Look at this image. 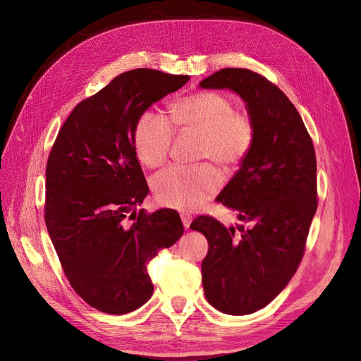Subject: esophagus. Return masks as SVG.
<instances>
[{"label":"esophagus","instance_id":"34e87169","mask_svg":"<svg viewBox=\"0 0 361 361\" xmlns=\"http://www.w3.org/2000/svg\"><path fill=\"white\" fill-rule=\"evenodd\" d=\"M181 221H183V226L186 227V228H189V226H190V223H192V215H189V214H181Z\"/></svg>","mask_w":361,"mask_h":361}]
</instances>
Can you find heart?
I'll return each mask as SVG.
<instances>
[{
    "mask_svg": "<svg viewBox=\"0 0 361 361\" xmlns=\"http://www.w3.org/2000/svg\"><path fill=\"white\" fill-rule=\"evenodd\" d=\"M168 117L147 109L137 118L133 145L137 159L147 168H159L169 157L173 128L180 133L201 135L198 159L218 163L232 171L253 149L256 125L245 111L235 109L233 99L216 91H201L178 100ZM159 204L178 210H193L214 197L221 188L218 171L209 163L195 168L169 166L151 180Z\"/></svg>",
    "mask_w": 361,
    "mask_h": 361,
    "instance_id": "obj_1",
    "label": "heart"
}]
</instances>
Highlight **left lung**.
I'll list each match as a JSON object with an SVG mask.
<instances>
[{
	"mask_svg": "<svg viewBox=\"0 0 361 361\" xmlns=\"http://www.w3.org/2000/svg\"><path fill=\"white\" fill-rule=\"evenodd\" d=\"M200 87L238 92L256 125L253 149L216 197L248 227L236 233L209 215L190 224L209 243L201 264L206 299L244 316L267 307L298 271L317 210L316 152L299 111L267 78L223 68Z\"/></svg>",
	"mask_w": 361,
	"mask_h": 361,
	"instance_id": "8db88e82",
	"label": "left lung"
}]
</instances>
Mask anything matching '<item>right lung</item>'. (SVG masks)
Here are the masks:
<instances>
[{"mask_svg":"<svg viewBox=\"0 0 361 361\" xmlns=\"http://www.w3.org/2000/svg\"><path fill=\"white\" fill-rule=\"evenodd\" d=\"M189 76L137 68L79 102L59 129L45 168L44 218L70 285L90 307L131 312L152 295L147 264L178 241L177 210L135 212L149 192L133 133L154 102Z\"/></svg>","mask_w":361,"mask_h":361,"instance_id":"obj_1","label":"right lung"}]
</instances>
